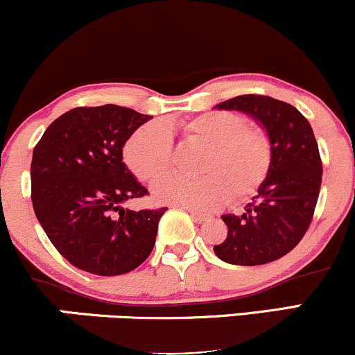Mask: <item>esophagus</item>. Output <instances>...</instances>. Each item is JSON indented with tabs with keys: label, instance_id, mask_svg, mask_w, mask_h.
Masks as SVG:
<instances>
[{
	"label": "esophagus",
	"instance_id": "obj_1",
	"mask_svg": "<svg viewBox=\"0 0 355 355\" xmlns=\"http://www.w3.org/2000/svg\"><path fill=\"white\" fill-rule=\"evenodd\" d=\"M185 210L189 211L190 217L193 218V220H197V222H203V220L209 218V215H207V214H202V211H197V210H193V209H185Z\"/></svg>",
	"mask_w": 355,
	"mask_h": 355
}]
</instances>
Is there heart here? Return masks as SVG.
<instances>
[{"label":"heart","instance_id":"heart-1","mask_svg":"<svg viewBox=\"0 0 355 355\" xmlns=\"http://www.w3.org/2000/svg\"><path fill=\"white\" fill-rule=\"evenodd\" d=\"M187 144L202 146L197 178L168 175L153 183L155 200L183 209H214L223 200L242 203L259 191L272 162L266 130L247 125L235 112H211L180 125ZM123 157L141 182H152L172 166V132L164 121H150L126 141Z\"/></svg>","mask_w":355,"mask_h":355}]
</instances>
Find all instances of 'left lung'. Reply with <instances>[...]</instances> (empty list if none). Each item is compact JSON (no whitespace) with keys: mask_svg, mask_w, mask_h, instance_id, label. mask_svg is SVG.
<instances>
[{"mask_svg":"<svg viewBox=\"0 0 355 355\" xmlns=\"http://www.w3.org/2000/svg\"><path fill=\"white\" fill-rule=\"evenodd\" d=\"M237 110L259 121L270 138L272 162L242 215H222L229 234L214 247L220 260L234 266H262L294 248L311 225L322 183V162L312 126L285 101L240 95L215 105Z\"/></svg>","mask_w":355,"mask_h":355,"instance_id":"8db88e82","label":"left lung"}]
</instances>
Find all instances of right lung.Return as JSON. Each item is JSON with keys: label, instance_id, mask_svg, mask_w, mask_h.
I'll list each match as a JSON object with an SVG mask.
<instances>
[{"label": "right lung", "instance_id": "add662e5", "mask_svg": "<svg viewBox=\"0 0 355 355\" xmlns=\"http://www.w3.org/2000/svg\"><path fill=\"white\" fill-rule=\"evenodd\" d=\"M148 120L150 115L118 105L73 108L35 146L36 218L56 250L80 270L121 275L152 254L166 209L121 207L148 193L123 162L126 140Z\"/></svg>", "mask_w": 355, "mask_h": 355}]
</instances>
